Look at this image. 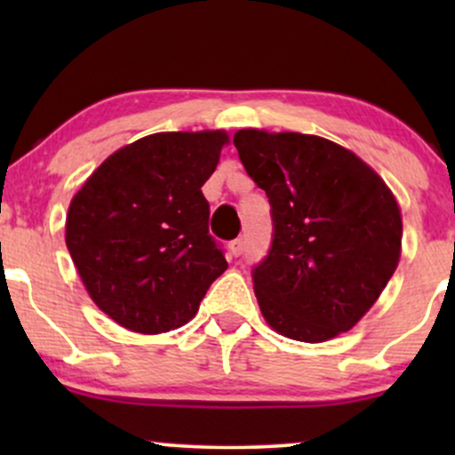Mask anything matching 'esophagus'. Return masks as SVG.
<instances>
[{
    "label": "esophagus",
    "instance_id": "obj_1",
    "mask_svg": "<svg viewBox=\"0 0 455 455\" xmlns=\"http://www.w3.org/2000/svg\"><path fill=\"white\" fill-rule=\"evenodd\" d=\"M228 248H231V254H233V257H242L243 250H245L243 239H235V242H231V245H228Z\"/></svg>",
    "mask_w": 455,
    "mask_h": 455
}]
</instances>
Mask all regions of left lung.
Listing matches in <instances>:
<instances>
[{
    "mask_svg": "<svg viewBox=\"0 0 455 455\" xmlns=\"http://www.w3.org/2000/svg\"><path fill=\"white\" fill-rule=\"evenodd\" d=\"M233 143L271 205L269 252L252 269L265 321L301 342L348 331L398 267L394 195L353 151L327 139L239 130Z\"/></svg>",
    "mask_w": 455,
    "mask_h": 455,
    "instance_id": "8db88e82",
    "label": "left lung"
}]
</instances>
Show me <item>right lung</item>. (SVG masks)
Listing matches in <instances>:
<instances>
[{"label":"right lung","instance_id":"right-lung-1","mask_svg":"<svg viewBox=\"0 0 455 455\" xmlns=\"http://www.w3.org/2000/svg\"><path fill=\"white\" fill-rule=\"evenodd\" d=\"M227 134L158 132L126 145L72 198L66 245L104 315L139 333L181 327L228 267L201 188Z\"/></svg>","mask_w":455,"mask_h":455}]
</instances>
